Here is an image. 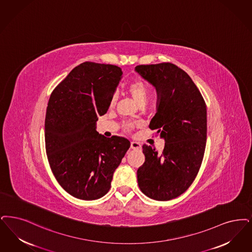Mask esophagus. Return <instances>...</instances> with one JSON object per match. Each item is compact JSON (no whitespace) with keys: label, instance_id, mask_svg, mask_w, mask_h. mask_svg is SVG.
<instances>
[{"label":"esophagus","instance_id":"esophagus-1","mask_svg":"<svg viewBox=\"0 0 252 252\" xmlns=\"http://www.w3.org/2000/svg\"><path fill=\"white\" fill-rule=\"evenodd\" d=\"M130 147L133 150H141V144L137 141H131Z\"/></svg>","mask_w":252,"mask_h":252}]
</instances>
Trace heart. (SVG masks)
Listing matches in <instances>:
<instances>
[{"mask_svg": "<svg viewBox=\"0 0 252 252\" xmlns=\"http://www.w3.org/2000/svg\"><path fill=\"white\" fill-rule=\"evenodd\" d=\"M127 91L130 94L131 96L133 97V99L136 101V103L140 107L144 106L146 104L148 96H149V88L143 81L141 80L132 81L127 86ZM116 101H117V94H114L111 96V102H110L111 107H113L116 104ZM134 126H135V125L133 123L126 124V129L127 131L132 130L134 128Z\"/></svg>", "mask_w": 252, "mask_h": 252, "instance_id": "obj_1", "label": "heart"}]
</instances>
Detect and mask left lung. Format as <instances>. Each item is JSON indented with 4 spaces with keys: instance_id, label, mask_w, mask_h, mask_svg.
I'll return each mask as SVG.
<instances>
[{
    "instance_id": "obj_1",
    "label": "left lung",
    "mask_w": 252,
    "mask_h": 252,
    "mask_svg": "<svg viewBox=\"0 0 252 252\" xmlns=\"http://www.w3.org/2000/svg\"><path fill=\"white\" fill-rule=\"evenodd\" d=\"M158 92V111L149 127L165 140L161 154L142 145L145 161L137 171L141 192L156 201H170L195 180L205 151L206 104L187 72L171 63L135 67Z\"/></svg>"
}]
</instances>
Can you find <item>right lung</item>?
<instances>
[{"mask_svg":"<svg viewBox=\"0 0 252 252\" xmlns=\"http://www.w3.org/2000/svg\"><path fill=\"white\" fill-rule=\"evenodd\" d=\"M113 64L85 62L51 93L45 119L46 153L51 171L71 196L92 201L107 194L113 172L130 147L126 138L95 130L122 78Z\"/></svg>","mask_w":252,"mask_h":252,"instance_id":"right-lung-1","label":"right lung"}]
</instances>
